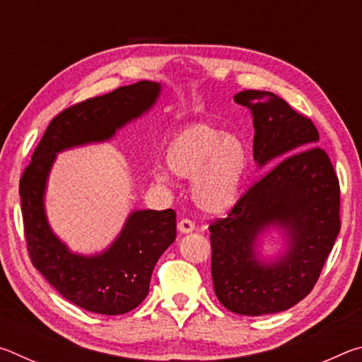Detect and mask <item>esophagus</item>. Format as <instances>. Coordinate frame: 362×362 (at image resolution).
Returning a JSON list of instances; mask_svg holds the SVG:
<instances>
[{
    "instance_id": "34e87169",
    "label": "esophagus",
    "mask_w": 362,
    "mask_h": 362,
    "mask_svg": "<svg viewBox=\"0 0 362 362\" xmlns=\"http://www.w3.org/2000/svg\"><path fill=\"white\" fill-rule=\"evenodd\" d=\"M177 228H179L180 233H192L194 230V222L192 218H182L177 223Z\"/></svg>"
}]
</instances>
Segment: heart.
I'll list each match as a JSON object with an SVG mask.
<instances>
[{"instance_id":"heart-1","label":"heart","mask_w":362,"mask_h":362,"mask_svg":"<svg viewBox=\"0 0 362 362\" xmlns=\"http://www.w3.org/2000/svg\"><path fill=\"white\" fill-rule=\"evenodd\" d=\"M166 161L175 175L193 179V198L201 209L220 212L240 196L249 153L240 137L198 122L174 134L166 148ZM156 179L166 183L169 175L158 170Z\"/></svg>"}]
</instances>
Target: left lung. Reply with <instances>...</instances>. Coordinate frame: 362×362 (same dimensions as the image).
<instances>
[{
  "label": "left lung",
  "instance_id": "8db88e82",
  "mask_svg": "<svg viewBox=\"0 0 362 362\" xmlns=\"http://www.w3.org/2000/svg\"><path fill=\"white\" fill-rule=\"evenodd\" d=\"M235 102L254 116V158L275 163L223 218L209 225L212 281L226 310L260 316L291 308L313 291L340 231V183L308 116L268 90H243ZM284 226L291 246L274 264L256 260L255 240Z\"/></svg>",
  "mask_w": 362,
  "mask_h": 362
}]
</instances>
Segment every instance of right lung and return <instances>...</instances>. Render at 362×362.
Instances as JSON below:
<instances>
[{
	"label": "right lung",
	"mask_w": 362,
	"mask_h": 362,
	"mask_svg": "<svg viewBox=\"0 0 362 362\" xmlns=\"http://www.w3.org/2000/svg\"><path fill=\"white\" fill-rule=\"evenodd\" d=\"M161 86L151 81L75 103L49 122L19 182L27 250L47 283L81 308L99 315H124L144 302L153 268L175 240V211L132 212L118 240L105 254L75 255L52 235L42 194L56 153L73 145L113 136L146 112Z\"/></svg>",
	"instance_id": "obj_1"
}]
</instances>
